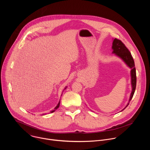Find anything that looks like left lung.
<instances>
[{"label":"left lung","instance_id":"1","mask_svg":"<svg viewBox=\"0 0 150 150\" xmlns=\"http://www.w3.org/2000/svg\"><path fill=\"white\" fill-rule=\"evenodd\" d=\"M113 53H115L116 56L120 57L126 64V65L131 68V85H132V92L131 94L129 101L133 97L134 94L135 88H136V84H137V76H136V69L135 67V63L134 59L131 55V52L127 49L125 45L123 43L122 41L119 39L115 38L113 41L112 45ZM129 102L127 103L126 106L122 110H123L126 107L129 105Z\"/></svg>","mask_w":150,"mask_h":150}]
</instances>
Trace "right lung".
<instances>
[{
    "label": "right lung",
    "mask_w": 150,
    "mask_h": 150,
    "mask_svg": "<svg viewBox=\"0 0 150 150\" xmlns=\"http://www.w3.org/2000/svg\"><path fill=\"white\" fill-rule=\"evenodd\" d=\"M65 89H66V88H65ZM59 105H60V101L59 102V103L57 104V105L56 106V108H54V110H52V112H51L50 113H53V112H54L55 111V110H56L57 109H58V108H59Z\"/></svg>",
    "instance_id": "add662e5"
}]
</instances>
